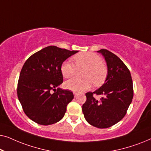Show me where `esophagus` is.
Segmentation results:
<instances>
[{
	"label": "esophagus",
	"instance_id": "1",
	"mask_svg": "<svg viewBox=\"0 0 151 151\" xmlns=\"http://www.w3.org/2000/svg\"><path fill=\"white\" fill-rule=\"evenodd\" d=\"M73 95H74V97H75V98H76V97H77V93H76V92L73 93Z\"/></svg>",
	"mask_w": 151,
	"mask_h": 151
}]
</instances>
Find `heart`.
<instances>
[{
	"label": "heart",
	"instance_id": "b5f03b06",
	"mask_svg": "<svg viewBox=\"0 0 151 151\" xmlns=\"http://www.w3.org/2000/svg\"><path fill=\"white\" fill-rule=\"evenodd\" d=\"M78 69L84 68L81 72L83 78H74L65 82L66 88L74 92H82L88 89L92 82L98 86L103 83L107 75V69L100 55L94 53H81L73 57ZM62 75L65 78H70L75 75L76 68L70 60H65L60 67Z\"/></svg>",
	"mask_w": 151,
	"mask_h": 151
}]
</instances>
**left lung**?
Here are the masks:
<instances>
[{
    "label": "left lung",
    "instance_id": "8db88e82",
    "mask_svg": "<svg viewBox=\"0 0 151 151\" xmlns=\"http://www.w3.org/2000/svg\"><path fill=\"white\" fill-rule=\"evenodd\" d=\"M98 52L104 57L108 74L101 87L86 93L82 112L91 125L106 129L119 122L127 114L133 98V80L129 69L116 55L104 49ZM93 94L103 97L98 101Z\"/></svg>",
    "mask_w": 151,
    "mask_h": 151
}]
</instances>
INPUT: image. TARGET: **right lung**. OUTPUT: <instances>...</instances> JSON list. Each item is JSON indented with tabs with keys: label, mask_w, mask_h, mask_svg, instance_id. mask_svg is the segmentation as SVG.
<instances>
[{
	"label": "right lung",
	"mask_w": 151,
	"mask_h": 151,
	"mask_svg": "<svg viewBox=\"0 0 151 151\" xmlns=\"http://www.w3.org/2000/svg\"><path fill=\"white\" fill-rule=\"evenodd\" d=\"M77 52L49 46L24 63L18 82V98L24 113L35 122L50 125L63 119L73 94L58 88L63 82L60 67Z\"/></svg>",
	"instance_id": "obj_1"
}]
</instances>
